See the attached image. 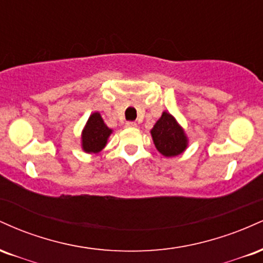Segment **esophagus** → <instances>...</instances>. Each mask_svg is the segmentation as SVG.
Returning a JSON list of instances; mask_svg holds the SVG:
<instances>
[{
    "instance_id": "1",
    "label": "esophagus",
    "mask_w": 263,
    "mask_h": 263,
    "mask_svg": "<svg viewBox=\"0 0 263 263\" xmlns=\"http://www.w3.org/2000/svg\"><path fill=\"white\" fill-rule=\"evenodd\" d=\"M126 127H137V123H136L135 121H128V122H126Z\"/></svg>"
}]
</instances>
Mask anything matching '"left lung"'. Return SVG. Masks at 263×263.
I'll use <instances>...</instances> for the list:
<instances>
[{
  "instance_id": "left-lung-1",
  "label": "left lung",
  "mask_w": 263,
  "mask_h": 263,
  "mask_svg": "<svg viewBox=\"0 0 263 263\" xmlns=\"http://www.w3.org/2000/svg\"><path fill=\"white\" fill-rule=\"evenodd\" d=\"M156 148L165 157L180 155L186 148V137L171 114L163 112L151 131Z\"/></svg>"
}]
</instances>
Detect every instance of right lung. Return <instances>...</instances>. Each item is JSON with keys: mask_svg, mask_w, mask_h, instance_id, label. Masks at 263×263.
Returning a JSON list of instances; mask_svg holds the SVG:
<instances>
[{"mask_svg": "<svg viewBox=\"0 0 263 263\" xmlns=\"http://www.w3.org/2000/svg\"><path fill=\"white\" fill-rule=\"evenodd\" d=\"M111 129L104 123L100 114L95 112L89 117L85 128L83 131V148L87 153H98L106 144L107 137L111 134Z\"/></svg>", "mask_w": 263, "mask_h": 263, "instance_id": "1", "label": "right lung"}]
</instances>
